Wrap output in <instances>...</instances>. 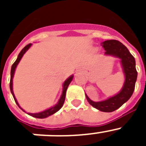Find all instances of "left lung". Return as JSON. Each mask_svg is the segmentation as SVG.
<instances>
[{"mask_svg":"<svg viewBox=\"0 0 146 146\" xmlns=\"http://www.w3.org/2000/svg\"><path fill=\"white\" fill-rule=\"evenodd\" d=\"M104 55L120 59L125 80L121 91L113 96L100 102L92 101L86 94L89 104L102 112L110 113L116 110L128 101L134 92L137 77L135 59L125 45L117 40H107L102 43Z\"/></svg>","mask_w":146,"mask_h":146,"instance_id":"obj_1","label":"left lung"}]
</instances>
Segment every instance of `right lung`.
I'll return each mask as SVG.
<instances>
[{"label": "right lung", "instance_id": "right-lung-1", "mask_svg": "<svg viewBox=\"0 0 146 146\" xmlns=\"http://www.w3.org/2000/svg\"><path fill=\"white\" fill-rule=\"evenodd\" d=\"M31 45H32V44H29L26 45V46H25V47L21 50V51H20V52L19 53V55H18L17 60H15V63H14V64H13V65L11 66V69L10 91H11V94H12L13 97H14V99H15V102H16V104H17L18 107H19V108H20V109H21L24 112H25V111L24 110L22 109V108H20V104H19V103H18L17 101V99L15 96L14 91H13V77H14V75H15V69H16L18 64L20 63V60L22 59V58H23V56L24 55V54H25V52L28 51V49H29L30 47H31ZM73 77H74V76H73V74H72V75H71L70 77H68V78H67V79L64 81V84H63V91H62V94H61V96H60V99H59L58 102H57V104H55V105H54L53 107H52V108H48V109L45 110H44V111H42V112H40V113H28V114L29 115H31V116L34 117V118H47V117L50 116V115H53L54 113H55L56 112L58 111L59 110H60V108L63 107V105H64V101H65L66 90H67V88H68V86H69V85L70 84V82H72V79H73Z\"/></svg>", "mask_w": 146, "mask_h": 146}]
</instances>
